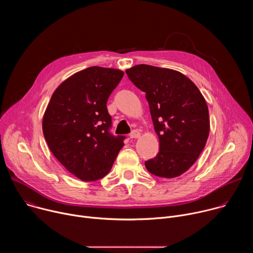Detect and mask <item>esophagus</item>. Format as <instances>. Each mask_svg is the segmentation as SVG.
<instances>
[{
	"label": "esophagus",
	"instance_id": "obj_1",
	"mask_svg": "<svg viewBox=\"0 0 253 253\" xmlns=\"http://www.w3.org/2000/svg\"><path fill=\"white\" fill-rule=\"evenodd\" d=\"M129 137H130L131 139H136V138H139V137H140V132H139L138 130H133V131L130 133Z\"/></svg>",
	"mask_w": 253,
	"mask_h": 253
}]
</instances>
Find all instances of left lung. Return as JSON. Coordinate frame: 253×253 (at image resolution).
I'll return each mask as SVG.
<instances>
[{"instance_id":"1","label":"left lung","mask_w":253,"mask_h":253,"mask_svg":"<svg viewBox=\"0 0 253 253\" xmlns=\"http://www.w3.org/2000/svg\"><path fill=\"white\" fill-rule=\"evenodd\" d=\"M126 74L145 92L159 152L145 161L158 177L174 178L186 172L204 149L209 135L206 101L196 85L178 71L150 65H136Z\"/></svg>"}]
</instances>
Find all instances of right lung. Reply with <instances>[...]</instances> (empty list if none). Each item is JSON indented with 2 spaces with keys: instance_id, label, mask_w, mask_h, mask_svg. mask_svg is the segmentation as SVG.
<instances>
[{
  "instance_id": "right-lung-1",
  "label": "right lung",
  "mask_w": 253,
  "mask_h": 253,
  "mask_svg": "<svg viewBox=\"0 0 253 253\" xmlns=\"http://www.w3.org/2000/svg\"><path fill=\"white\" fill-rule=\"evenodd\" d=\"M121 70L89 67L53 93L43 117V133L58 161L83 181L109 173L125 136L110 133L107 100L121 81Z\"/></svg>"
}]
</instances>
